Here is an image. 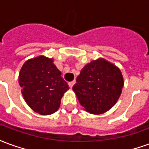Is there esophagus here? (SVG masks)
<instances>
[{"label":"esophagus","instance_id":"esophagus-1","mask_svg":"<svg viewBox=\"0 0 149 149\" xmlns=\"http://www.w3.org/2000/svg\"><path fill=\"white\" fill-rule=\"evenodd\" d=\"M75 83H76V81H71V82H68V86L70 88H72L73 87V85L75 84Z\"/></svg>","mask_w":149,"mask_h":149}]
</instances>
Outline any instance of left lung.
<instances>
[{
	"instance_id": "obj_1",
	"label": "left lung",
	"mask_w": 149,
	"mask_h": 149,
	"mask_svg": "<svg viewBox=\"0 0 149 149\" xmlns=\"http://www.w3.org/2000/svg\"><path fill=\"white\" fill-rule=\"evenodd\" d=\"M123 86L120 68L105 59L98 58L81 69L72 90L86 112L99 115L115 105Z\"/></svg>"
}]
</instances>
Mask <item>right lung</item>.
I'll return each mask as SVG.
<instances>
[{
  "label": "right lung",
  "instance_id": "1",
  "mask_svg": "<svg viewBox=\"0 0 149 149\" xmlns=\"http://www.w3.org/2000/svg\"><path fill=\"white\" fill-rule=\"evenodd\" d=\"M19 84L29 108L43 116L56 112L63 95L69 89L53 59L45 56L24 62L19 72Z\"/></svg>",
  "mask_w": 149,
  "mask_h": 149
}]
</instances>
